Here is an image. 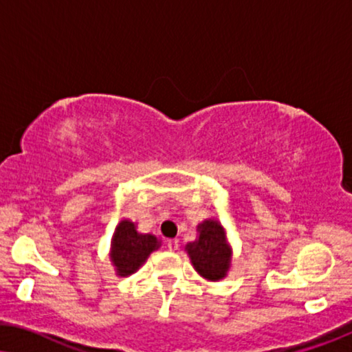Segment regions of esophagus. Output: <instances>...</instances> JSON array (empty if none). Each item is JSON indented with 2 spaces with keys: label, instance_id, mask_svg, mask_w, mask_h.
<instances>
[{
  "label": "esophagus",
  "instance_id": "esophagus-1",
  "mask_svg": "<svg viewBox=\"0 0 352 352\" xmlns=\"http://www.w3.org/2000/svg\"><path fill=\"white\" fill-rule=\"evenodd\" d=\"M166 247L169 250L175 252V250H178V247H180V242H178V239H169L166 242Z\"/></svg>",
  "mask_w": 352,
  "mask_h": 352
}]
</instances>
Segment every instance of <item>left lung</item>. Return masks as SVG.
Listing matches in <instances>:
<instances>
[{"label": "left lung", "instance_id": "1", "mask_svg": "<svg viewBox=\"0 0 352 352\" xmlns=\"http://www.w3.org/2000/svg\"><path fill=\"white\" fill-rule=\"evenodd\" d=\"M199 237L186 244V252L195 270L207 280H220L231 265V247L226 242L223 226L217 220H204L197 226Z\"/></svg>", "mask_w": 352, "mask_h": 352}]
</instances>
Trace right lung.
I'll list each match as a JSON object with an SVG mask.
<instances>
[{"label":"right lung","mask_w":352,"mask_h":352,"mask_svg":"<svg viewBox=\"0 0 352 352\" xmlns=\"http://www.w3.org/2000/svg\"><path fill=\"white\" fill-rule=\"evenodd\" d=\"M161 242L153 234H142L137 231L135 223L122 220L116 226L111 239L110 258L121 277L131 276L145 263L153 250L160 249Z\"/></svg>","instance_id":"add662e5"}]
</instances>
